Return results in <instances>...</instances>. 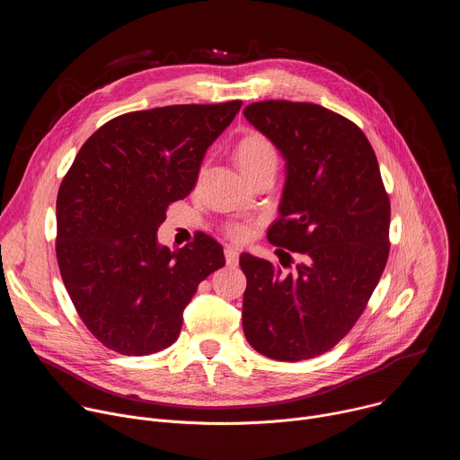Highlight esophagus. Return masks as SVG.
Here are the masks:
<instances>
[{"label":"esophagus","mask_w":460,"mask_h":460,"mask_svg":"<svg viewBox=\"0 0 460 460\" xmlns=\"http://www.w3.org/2000/svg\"><path fill=\"white\" fill-rule=\"evenodd\" d=\"M224 254H226V264L227 266H236L238 264V251L236 249H233V247H226V251H224Z\"/></svg>","instance_id":"1"}]
</instances>
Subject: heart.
Here are the masks:
<instances>
[{"mask_svg": "<svg viewBox=\"0 0 460 460\" xmlns=\"http://www.w3.org/2000/svg\"><path fill=\"white\" fill-rule=\"evenodd\" d=\"M234 156L247 178L261 171L277 169V164H279V155L275 146L264 135L254 133V130L240 138L234 149ZM224 233L233 242H245L252 234V226L245 222H227L224 226Z\"/></svg>", "mask_w": 460, "mask_h": 460, "instance_id": "b5f03b06", "label": "heart"}]
</instances>
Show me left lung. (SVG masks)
I'll return each mask as SVG.
<instances>
[{"mask_svg": "<svg viewBox=\"0 0 460 460\" xmlns=\"http://www.w3.org/2000/svg\"><path fill=\"white\" fill-rule=\"evenodd\" d=\"M243 116L286 158L280 217L268 238L305 260L284 275L270 260L242 252L243 335L268 358L307 360L351 332L384 273L389 196L375 151L351 119L288 100L251 103Z\"/></svg>", "mask_w": 460, "mask_h": 460, "instance_id": "obj_1", "label": "left lung"}]
</instances>
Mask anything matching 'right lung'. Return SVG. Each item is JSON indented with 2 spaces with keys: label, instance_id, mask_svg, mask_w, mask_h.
Listing matches in <instances>:
<instances>
[{
  "label": "right lung",
  "instance_id": "add662e5",
  "mask_svg": "<svg viewBox=\"0 0 460 460\" xmlns=\"http://www.w3.org/2000/svg\"><path fill=\"white\" fill-rule=\"evenodd\" d=\"M242 102L167 105L103 123L63 176L56 258L82 322L105 348L142 357L169 348L199 284L226 266L222 245L199 231L160 247L167 208L192 190L209 146Z\"/></svg>",
  "mask_w": 460,
  "mask_h": 460
}]
</instances>
